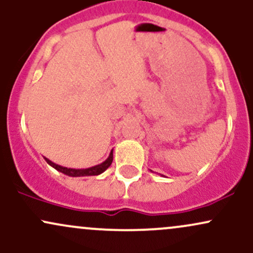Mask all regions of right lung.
Instances as JSON below:
<instances>
[{
    "instance_id": "right-lung-1",
    "label": "right lung",
    "mask_w": 253,
    "mask_h": 253,
    "mask_svg": "<svg viewBox=\"0 0 253 253\" xmlns=\"http://www.w3.org/2000/svg\"><path fill=\"white\" fill-rule=\"evenodd\" d=\"M45 161L47 162V164H50L52 168H54L56 170L60 171V172H63L64 175H68V176H71V177L97 176V175H100V173H102L103 171H106L107 169H108V168L110 167V164H112V162H113V150L110 151L109 157L106 159V161L103 162V163L95 165V167L88 168V169H70V168H64V167H62V165L54 164L53 162H51L50 159H47V158H45Z\"/></svg>"
}]
</instances>
